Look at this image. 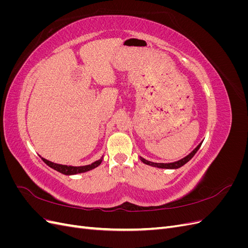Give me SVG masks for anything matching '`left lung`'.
Listing matches in <instances>:
<instances>
[{
  "instance_id": "1",
  "label": "left lung",
  "mask_w": 248,
  "mask_h": 248,
  "mask_svg": "<svg viewBox=\"0 0 248 248\" xmlns=\"http://www.w3.org/2000/svg\"><path fill=\"white\" fill-rule=\"evenodd\" d=\"M201 145H202V142H201V144L198 145V147H197L196 149H194L191 153H189L188 155L185 156L184 158L180 159V160H178V161H175V162H170V163H157V162H152V161L146 160L145 158H142V157H140V160H141L142 162H144V163L148 164V166L155 167V168H159V169H171V170L179 169V168H181L182 166H184L185 163H187V162H188V161L192 158V157L194 156V154H196V153L198 152V150L200 149Z\"/></svg>"
}]
</instances>
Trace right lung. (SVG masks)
Listing matches in <instances>:
<instances>
[{
  "instance_id": "add662e5",
  "label": "right lung",
  "mask_w": 248,
  "mask_h": 248,
  "mask_svg": "<svg viewBox=\"0 0 248 248\" xmlns=\"http://www.w3.org/2000/svg\"><path fill=\"white\" fill-rule=\"evenodd\" d=\"M41 159L46 162L49 168L56 170L59 172H62V174H64V175L70 176V175L81 174V172H86V171H89V170L97 168L102 162L103 157H101L99 160H96L95 162H93L91 164H88V166H81V167H72V166H65V164L55 163V162H51L46 158H43V157H41Z\"/></svg>"
}]
</instances>
